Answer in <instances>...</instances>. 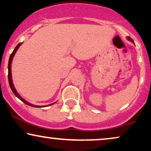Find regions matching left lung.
<instances>
[{
    "mask_svg": "<svg viewBox=\"0 0 151 151\" xmlns=\"http://www.w3.org/2000/svg\"><path fill=\"white\" fill-rule=\"evenodd\" d=\"M127 39H128V40H130V41H131V42H133V43H134V42H133V40H132V39H131V37H127Z\"/></svg>",
    "mask_w": 151,
    "mask_h": 151,
    "instance_id": "8db88e82",
    "label": "left lung"
}]
</instances>
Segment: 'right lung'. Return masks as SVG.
Instances as JSON below:
<instances>
[{"label": "right lung", "instance_id": "add662e5", "mask_svg": "<svg viewBox=\"0 0 151 151\" xmlns=\"http://www.w3.org/2000/svg\"><path fill=\"white\" fill-rule=\"evenodd\" d=\"M22 44V42H20L18 44L17 46L15 47V49H14V50L13 51V52L12 53V54L10 55L9 56V63H8V80H9V86H10V88H11V89L12 91V92L14 93V94L15 95V96L17 97L18 98H19L20 100L22 101V102H23L24 104L29 105V106H33V107H38V108H40V107H45V106H49V105H52L54 104V103H53V104H51L49 105H47V106H36V105H34L32 104H31V103L28 102L27 101H26L25 100H24L23 98H22L21 96H20L19 94L18 93L17 91H16V88H14V86L13 84V82H12V71H11V66H12V60H13V57L14 55H15V53L16 52V51L18 50V49L19 48V47Z\"/></svg>", "mask_w": 151, "mask_h": 151}]
</instances>
